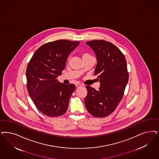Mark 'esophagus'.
<instances>
[{"mask_svg":"<svg viewBox=\"0 0 159 159\" xmlns=\"http://www.w3.org/2000/svg\"><path fill=\"white\" fill-rule=\"evenodd\" d=\"M82 84H80V83H77L76 84V86L77 88H80V87H82Z\"/></svg>","mask_w":159,"mask_h":159,"instance_id":"obj_1","label":"esophagus"}]
</instances>
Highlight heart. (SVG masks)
I'll list each match as a JSON object with an SVG mask.
<instances>
[{
	"label": "heart",
	"instance_id": "b5f03b06",
	"mask_svg": "<svg viewBox=\"0 0 159 159\" xmlns=\"http://www.w3.org/2000/svg\"><path fill=\"white\" fill-rule=\"evenodd\" d=\"M90 56V55H89V54H88V53H84V54L82 55L83 59V58H85V57H88V56Z\"/></svg>",
	"mask_w": 159,
	"mask_h": 159
}]
</instances>
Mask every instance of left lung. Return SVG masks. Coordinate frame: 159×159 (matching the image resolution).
I'll return each instance as SVG.
<instances>
[{"mask_svg": "<svg viewBox=\"0 0 159 159\" xmlns=\"http://www.w3.org/2000/svg\"><path fill=\"white\" fill-rule=\"evenodd\" d=\"M94 52L98 63L94 75L100 80L99 90L86 86L84 103L88 112L96 117H104L115 110L123 98L129 80L125 57L115 44L104 40L86 42Z\"/></svg>", "mask_w": 159, "mask_h": 159, "instance_id": "1", "label": "left lung"}]
</instances>
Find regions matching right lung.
Returning <instances> with one entry per match:
<instances>
[{
    "label": "right lung",
    "mask_w": 159,
    "mask_h": 159,
    "mask_svg": "<svg viewBox=\"0 0 159 159\" xmlns=\"http://www.w3.org/2000/svg\"><path fill=\"white\" fill-rule=\"evenodd\" d=\"M80 43L57 40L44 44L35 51L26 69L28 93L44 115L58 117L66 113L76 86L57 81L65 69L68 56Z\"/></svg>",
    "instance_id": "1"
}]
</instances>
